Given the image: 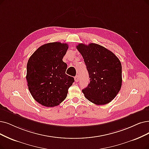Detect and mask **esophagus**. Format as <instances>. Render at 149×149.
<instances>
[{
  "mask_svg": "<svg viewBox=\"0 0 149 149\" xmlns=\"http://www.w3.org/2000/svg\"><path fill=\"white\" fill-rule=\"evenodd\" d=\"M79 75H76V76L74 77V81H75L76 82H78V81H79Z\"/></svg>",
  "mask_w": 149,
  "mask_h": 149,
  "instance_id": "34e87169",
  "label": "esophagus"
}]
</instances>
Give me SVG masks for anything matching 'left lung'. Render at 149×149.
<instances>
[{"label": "left lung", "mask_w": 149, "mask_h": 149, "mask_svg": "<svg viewBox=\"0 0 149 149\" xmlns=\"http://www.w3.org/2000/svg\"><path fill=\"white\" fill-rule=\"evenodd\" d=\"M76 48L84 58L91 78L87 87L82 91L85 97L97 105L110 103L122 86L119 59L112 52L98 44L80 43Z\"/></svg>", "instance_id": "1"}]
</instances>
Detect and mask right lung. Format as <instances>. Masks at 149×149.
<instances>
[{
    "label": "right lung",
    "instance_id": "1",
    "mask_svg": "<svg viewBox=\"0 0 149 149\" xmlns=\"http://www.w3.org/2000/svg\"><path fill=\"white\" fill-rule=\"evenodd\" d=\"M68 48L67 43H46L29 59L26 75L29 90L35 100L44 106L61 104L74 81L65 73L67 64L62 61Z\"/></svg>",
    "mask_w": 149,
    "mask_h": 149
}]
</instances>
